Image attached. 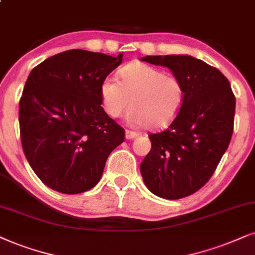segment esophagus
Returning a JSON list of instances; mask_svg holds the SVG:
<instances>
[{
	"mask_svg": "<svg viewBox=\"0 0 255 255\" xmlns=\"http://www.w3.org/2000/svg\"><path fill=\"white\" fill-rule=\"evenodd\" d=\"M137 133L136 131H133V130H129V129H127L126 130V138H127V140H131V138H135L137 136Z\"/></svg>",
	"mask_w": 255,
	"mask_h": 255,
	"instance_id": "34e87169",
	"label": "esophagus"
}]
</instances>
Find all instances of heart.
<instances>
[{"mask_svg":"<svg viewBox=\"0 0 255 255\" xmlns=\"http://www.w3.org/2000/svg\"><path fill=\"white\" fill-rule=\"evenodd\" d=\"M120 76L121 82L107 76L101 85L102 104L111 118H121L130 107V124L155 129L179 114L186 95L180 77L140 62L126 66Z\"/></svg>","mask_w":255,"mask_h":255,"instance_id":"b5f03b06","label":"heart"}]
</instances>
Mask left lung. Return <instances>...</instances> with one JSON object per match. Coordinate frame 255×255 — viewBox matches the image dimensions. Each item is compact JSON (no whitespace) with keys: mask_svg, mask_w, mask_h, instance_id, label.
<instances>
[{"mask_svg":"<svg viewBox=\"0 0 255 255\" xmlns=\"http://www.w3.org/2000/svg\"><path fill=\"white\" fill-rule=\"evenodd\" d=\"M141 61L172 70L185 85V101L168 128L149 134L151 149L140 166L147 188L176 200L211 179L230 144L235 96L226 76L189 55L146 56Z\"/></svg>","mask_w":255,"mask_h":255,"instance_id":"left-lung-1","label":"left lung"}]
</instances>
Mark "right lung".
<instances>
[{"label": "right lung", "mask_w": 255, "mask_h": 255, "mask_svg": "<svg viewBox=\"0 0 255 255\" xmlns=\"http://www.w3.org/2000/svg\"><path fill=\"white\" fill-rule=\"evenodd\" d=\"M118 57L72 49L44 60L29 74L18 107L21 142L41 181L79 194L101 179L106 161L125 141V129L101 107L102 81Z\"/></svg>", "instance_id": "obj_1"}]
</instances>
